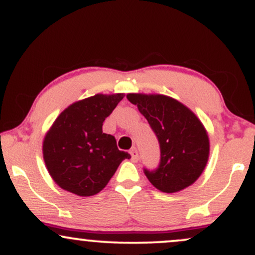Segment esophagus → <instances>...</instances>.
Returning <instances> with one entry per match:
<instances>
[{
    "label": "esophagus",
    "mask_w": 255,
    "mask_h": 255,
    "mask_svg": "<svg viewBox=\"0 0 255 255\" xmlns=\"http://www.w3.org/2000/svg\"><path fill=\"white\" fill-rule=\"evenodd\" d=\"M130 156H131V160H133V162H137V160H139V153H137L136 148H131Z\"/></svg>",
    "instance_id": "34e87169"
}]
</instances>
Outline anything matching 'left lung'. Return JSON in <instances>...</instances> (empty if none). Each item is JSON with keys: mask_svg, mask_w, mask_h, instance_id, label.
I'll list each match as a JSON object with an SVG mask.
<instances>
[{"mask_svg": "<svg viewBox=\"0 0 255 255\" xmlns=\"http://www.w3.org/2000/svg\"><path fill=\"white\" fill-rule=\"evenodd\" d=\"M147 120L160 146L157 170H145L146 177L160 192L177 193L192 186L203 174L210 156L206 128L188 107L158 93H128Z\"/></svg>", "mask_w": 255, "mask_h": 255, "instance_id": "obj_1", "label": "left lung"}]
</instances>
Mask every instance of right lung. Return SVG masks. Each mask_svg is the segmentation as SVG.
<instances>
[{
    "mask_svg": "<svg viewBox=\"0 0 255 255\" xmlns=\"http://www.w3.org/2000/svg\"><path fill=\"white\" fill-rule=\"evenodd\" d=\"M125 93H97L67 107L43 139V158L55 183L79 197H92L107 186L126 158L115 136L102 130Z\"/></svg>",
    "mask_w": 255,
    "mask_h": 255,
    "instance_id": "1",
    "label": "right lung"
}]
</instances>
